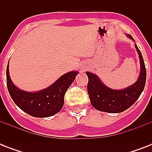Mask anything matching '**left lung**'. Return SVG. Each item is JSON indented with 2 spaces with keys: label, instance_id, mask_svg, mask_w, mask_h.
Returning a JSON list of instances; mask_svg holds the SVG:
<instances>
[{
  "label": "left lung",
  "instance_id": "1",
  "mask_svg": "<svg viewBox=\"0 0 152 152\" xmlns=\"http://www.w3.org/2000/svg\"><path fill=\"white\" fill-rule=\"evenodd\" d=\"M127 37L133 40L129 34H127ZM135 47L139 54L140 72L137 82L129 88L113 90L103 84L95 74L86 72L88 77V92L91 103L96 110L106 113H121L129 108L139 99L146 83V68L137 44H135Z\"/></svg>",
  "mask_w": 152,
  "mask_h": 152
}]
</instances>
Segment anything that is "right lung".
Returning <instances> with one entry per match:
<instances>
[{
  "label": "right lung",
  "instance_id": "add662e5",
  "mask_svg": "<svg viewBox=\"0 0 152 152\" xmlns=\"http://www.w3.org/2000/svg\"><path fill=\"white\" fill-rule=\"evenodd\" d=\"M78 72L72 71L64 74L52 85L46 89L28 92L16 88L9 76L8 64L6 79L8 92L18 107L25 113L35 118H47L58 113L64 105V94L75 80Z\"/></svg>",
  "mask_w": 152,
  "mask_h": 152
}]
</instances>
